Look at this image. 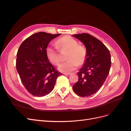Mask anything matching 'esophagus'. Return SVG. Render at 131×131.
Segmentation results:
<instances>
[{
    "mask_svg": "<svg viewBox=\"0 0 131 131\" xmlns=\"http://www.w3.org/2000/svg\"><path fill=\"white\" fill-rule=\"evenodd\" d=\"M63 74L64 75H69L71 74V73H63Z\"/></svg>",
    "mask_w": 131,
    "mask_h": 131,
    "instance_id": "34e87169",
    "label": "esophagus"
}]
</instances>
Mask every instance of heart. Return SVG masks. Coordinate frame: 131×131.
I'll return each instance as SVG.
<instances>
[{
    "label": "heart",
    "mask_w": 131,
    "mask_h": 131,
    "mask_svg": "<svg viewBox=\"0 0 131 131\" xmlns=\"http://www.w3.org/2000/svg\"><path fill=\"white\" fill-rule=\"evenodd\" d=\"M56 46H49L46 49V55L49 61L52 64L57 66L60 62L59 49L69 50L67 55L68 61L62 63L58 66V70L63 73H69L77 68L79 64H82L86 60L87 51L85 47L79 45L78 41L69 35H66L59 38L56 42Z\"/></svg>",
    "instance_id": "obj_1"
}]
</instances>
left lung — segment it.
<instances>
[{
	"label": "left lung",
	"instance_id": "1",
	"mask_svg": "<svg viewBox=\"0 0 131 131\" xmlns=\"http://www.w3.org/2000/svg\"><path fill=\"white\" fill-rule=\"evenodd\" d=\"M73 36L84 43L87 51L85 62L78 73L79 80L73 89L79 96H90L101 88L108 77L111 67L110 53L103 43L89 34Z\"/></svg>",
	"mask_w": 131,
	"mask_h": 131
}]
</instances>
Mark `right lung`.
Segmentation results:
<instances>
[{
	"label": "right lung",
	"mask_w": 131,
	"mask_h": 131,
	"mask_svg": "<svg viewBox=\"0 0 131 131\" xmlns=\"http://www.w3.org/2000/svg\"><path fill=\"white\" fill-rule=\"evenodd\" d=\"M61 34L35 33L27 38L17 53L16 69L26 90L34 96L42 97L54 88L62 74L54 68L46 55L49 42Z\"/></svg>",
	"instance_id": "obj_1"
}]
</instances>
